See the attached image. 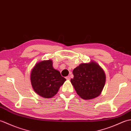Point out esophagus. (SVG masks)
<instances>
[{"label":"esophagus","instance_id":"34e87169","mask_svg":"<svg viewBox=\"0 0 131 131\" xmlns=\"http://www.w3.org/2000/svg\"><path fill=\"white\" fill-rule=\"evenodd\" d=\"M66 79H67V80H70V76H68V77H66Z\"/></svg>","mask_w":131,"mask_h":131}]
</instances>
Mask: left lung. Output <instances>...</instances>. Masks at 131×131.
<instances>
[{"label":"left lung","mask_w":131,"mask_h":131,"mask_svg":"<svg viewBox=\"0 0 131 131\" xmlns=\"http://www.w3.org/2000/svg\"><path fill=\"white\" fill-rule=\"evenodd\" d=\"M71 83L77 94L84 100L98 97L104 87L106 76L98 63L91 61L83 63L75 68Z\"/></svg>","instance_id":"left-lung-1"}]
</instances>
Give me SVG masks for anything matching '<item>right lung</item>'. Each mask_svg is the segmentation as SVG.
<instances>
[{"label": "right lung", "instance_id": "right-lung-1", "mask_svg": "<svg viewBox=\"0 0 131 131\" xmlns=\"http://www.w3.org/2000/svg\"><path fill=\"white\" fill-rule=\"evenodd\" d=\"M30 80L33 90L44 98H52L66 81L59 71L53 68L51 60L39 62L32 69Z\"/></svg>", "mask_w": 131, "mask_h": 131}]
</instances>
